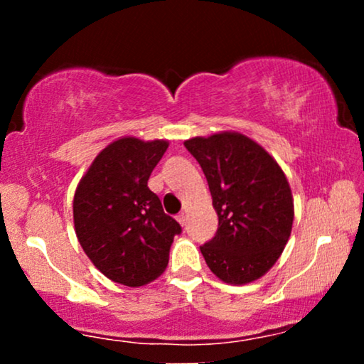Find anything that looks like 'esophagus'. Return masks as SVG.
<instances>
[{
  "instance_id": "1",
  "label": "esophagus",
  "mask_w": 364,
  "mask_h": 364,
  "mask_svg": "<svg viewBox=\"0 0 364 364\" xmlns=\"http://www.w3.org/2000/svg\"><path fill=\"white\" fill-rule=\"evenodd\" d=\"M177 222L181 223L182 227H186V223H187V217H186V213H181V215H177Z\"/></svg>"
}]
</instances>
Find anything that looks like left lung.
Segmentation results:
<instances>
[{
    "label": "left lung",
    "mask_w": 364,
    "mask_h": 364,
    "mask_svg": "<svg viewBox=\"0 0 364 364\" xmlns=\"http://www.w3.org/2000/svg\"><path fill=\"white\" fill-rule=\"evenodd\" d=\"M208 182L218 215L215 237L200 252L213 275L230 285L258 280L275 265L291 233L293 196L278 162L235 131L183 142Z\"/></svg>",
    "instance_id": "1"
}]
</instances>
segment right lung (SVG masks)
<instances>
[{
	"label": "right lung",
	"instance_id": "1",
	"mask_svg": "<svg viewBox=\"0 0 364 364\" xmlns=\"http://www.w3.org/2000/svg\"><path fill=\"white\" fill-rule=\"evenodd\" d=\"M167 147L164 139H117L97 154L74 192V230L84 253L121 285L144 287L161 277L182 230L147 187Z\"/></svg>",
	"mask_w": 364,
	"mask_h": 364
}]
</instances>
